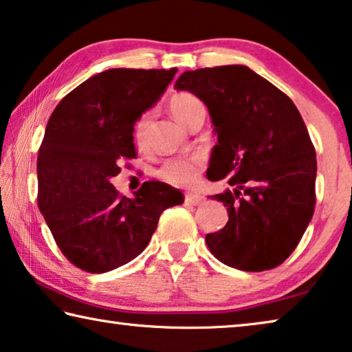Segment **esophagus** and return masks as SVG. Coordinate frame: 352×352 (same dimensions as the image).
<instances>
[{
    "label": "esophagus",
    "mask_w": 352,
    "mask_h": 352,
    "mask_svg": "<svg viewBox=\"0 0 352 352\" xmlns=\"http://www.w3.org/2000/svg\"><path fill=\"white\" fill-rule=\"evenodd\" d=\"M185 200H186V204H191L194 206H197V205H202L205 202V196H202V194L191 192V194H186Z\"/></svg>",
    "instance_id": "1"
}]
</instances>
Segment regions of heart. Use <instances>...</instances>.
I'll use <instances>...</instances> for the list:
<instances>
[{
  "label": "heart",
  "mask_w": 352,
  "mask_h": 352,
  "mask_svg": "<svg viewBox=\"0 0 352 352\" xmlns=\"http://www.w3.org/2000/svg\"><path fill=\"white\" fill-rule=\"evenodd\" d=\"M200 103L199 100L191 96V94H177L170 98L169 102V111L172 116L175 117L178 122L185 124L186 116L194 104ZM148 116L144 114L138 119L135 125V138L138 142H141L144 136H146ZM204 166V160L200 155H189V156H180V158L167 160L166 163L160 167L158 177L161 180L169 183L174 186H192L197 182L200 169Z\"/></svg>",
  "instance_id": "heart-1"
}]
</instances>
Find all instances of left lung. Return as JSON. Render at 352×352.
Wrapping results in <instances>:
<instances>
[{
	"label": "left lung",
	"mask_w": 352,
	"mask_h": 352,
	"mask_svg": "<svg viewBox=\"0 0 352 352\" xmlns=\"http://www.w3.org/2000/svg\"><path fill=\"white\" fill-rule=\"evenodd\" d=\"M174 87L208 108L217 144L206 177L233 188L211 196L228 221L205 236L210 252L250 272L283 263L315 210L316 153L298 108L246 65L188 70Z\"/></svg>",
	"instance_id": "8db88e82"
}]
</instances>
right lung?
I'll return each mask as SVG.
<instances>
[{"instance_id":"right-lung-1","label":"right lung","mask_w":352,"mask_h":352,"mask_svg":"<svg viewBox=\"0 0 352 352\" xmlns=\"http://www.w3.org/2000/svg\"><path fill=\"white\" fill-rule=\"evenodd\" d=\"M177 69H109L60 100L37 156L38 210L63 254L102 274L147 248L166 208L183 204L178 189L146 182L120 196L111 178L136 156L135 124L155 106Z\"/></svg>"}]
</instances>
